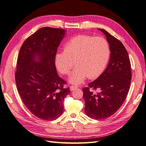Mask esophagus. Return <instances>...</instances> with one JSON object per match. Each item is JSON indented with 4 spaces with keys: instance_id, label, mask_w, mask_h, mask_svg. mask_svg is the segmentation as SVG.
Segmentation results:
<instances>
[{
    "instance_id": "esophagus-1",
    "label": "esophagus",
    "mask_w": 146,
    "mask_h": 146,
    "mask_svg": "<svg viewBox=\"0 0 146 146\" xmlns=\"http://www.w3.org/2000/svg\"><path fill=\"white\" fill-rule=\"evenodd\" d=\"M77 88H78L77 86H71L70 87V89L71 91H73V90H74V89H76Z\"/></svg>"
}]
</instances>
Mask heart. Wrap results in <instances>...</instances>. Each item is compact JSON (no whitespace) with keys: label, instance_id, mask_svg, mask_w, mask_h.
<instances>
[{"label":"heart","instance_id":"b5f03b06","mask_svg":"<svg viewBox=\"0 0 146 146\" xmlns=\"http://www.w3.org/2000/svg\"><path fill=\"white\" fill-rule=\"evenodd\" d=\"M110 57V47L101 37L78 35L70 39L63 47V52L55 56L56 68L67 74L76 66L68 78L70 83L80 84L87 76L95 78L105 69Z\"/></svg>","mask_w":146,"mask_h":146}]
</instances>
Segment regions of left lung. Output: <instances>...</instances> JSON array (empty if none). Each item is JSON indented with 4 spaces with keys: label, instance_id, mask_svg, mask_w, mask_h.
Listing matches in <instances>:
<instances>
[{
    "label": "left lung",
    "instance_id": "8db88e82",
    "mask_svg": "<svg viewBox=\"0 0 146 146\" xmlns=\"http://www.w3.org/2000/svg\"><path fill=\"white\" fill-rule=\"evenodd\" d=\"M106 36L110 57L106 70L96 80L83 89L85 100L84 111L93 119L110 117L124 102L129 91L131 72L128 52L123 44L103 29L98 28ZM99 90L94 93L89 89Z\"/></svg>",
    "mask_w": 146,
    "mask_h": 146
}]
</instances>
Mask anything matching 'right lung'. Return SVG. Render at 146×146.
<instances>
[{
  "instance_id": "right-lung-1",
  "label": "right lung",
  "mask_w": 146,
  "mask_h": 146,
  "mask_svg": "<svg viewBox=\"0 0 146 146\" xmlns=\"http://www.w3.org/2000/svg\"><path fill=\"white\" fill-rule=\"evenodd\" d=\"M65 29L44 27L23 42L18 54L15 81L25 105L36 117L54 120L63 113V102L70 93L55 65L57 48Z\"/></svg>"
}]
</instances>
